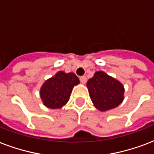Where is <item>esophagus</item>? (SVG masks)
<instances>
[{"mask_svg":"<svg viewBox=\"0 0 154 154\" xmlns=\"http://www.w3.org/2000/svg\"><path fill=\"white\" fill-rule=\"evenodd\" d=\"M80 81H81L82 84H85V82H86V77L85 76H82V77H80Z\"/></svg>","mask_w":154,"mask_h":154,"instance_id":"34e87169","label":"esophagus"}]
</instances>
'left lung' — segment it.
Returning a JSON list of instances; mask_svg holds the SVG:
<instances>
[{
    "label": "left lung",
    "instance_id": "1",
    "mask_svg": "<svg viewBox=\"0 0 154 154\" xmlns=\"http://www.w3.org/2000/svg\"><path fill=\"white\" fill-rule=\"evenodd\" d=\"M86 86L94 105L101 111L116 108L124 100L123 84L103 71L96 72Z\"/></svg>",
    "mask_w": 154,
    "mask_h": 154
}]
</instances>
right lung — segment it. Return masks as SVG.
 <instances>
[{"instance_id":"right-lung-1","label":"right lung","mask_w":154,"mask_h":154,"mask_svg":"<svg viewBox=\"0 0 154 154\" xmlns=\"http://www.w3.org/2000/svg\"><path fill=\"white\" fill-rule=\"evenodd\" d=\"M80 81L73 72L60 71L46 81L40 89V98L43 104L51 109L61 108L68 101L74 85Z\"/></svg>"}]
</instances>
